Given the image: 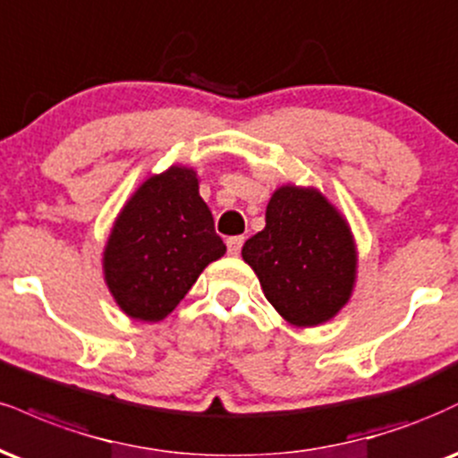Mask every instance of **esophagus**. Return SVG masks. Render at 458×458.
<instances>
[{
	"instance_id": "obj_1",
	"label": "esophagus",
	"mask_w": 458,
	"mask_h": 458,
	"mask_svg": "<svg viewBox=\"0 0 458 458\" xmlns=\"http://www.w3.org/2000/svg\"><path fill=\"white\" fill-rule=\"evenodd\" d=\"M225 243H228V253H230V256H239L241 247H243V243H245V236H230V239L225 241Z\"/></svg>"
}]
</instances>
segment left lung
<instances>
[{
    "instance_id": "left-lung-1",
    "label": "left lung",
    "mask_w": 458,
    "mask_h": 458,
    "mask_svg": "<svg viewBox=\"0 0 458 458\" xmlns=\"http://www.w3.org/2000/svg\"><path fill=\"white\" fill-rule=\"evenodd\" d=\"M267 301L292 327H319L348 305L358 251L348 219L316 187L282 185L267 225L241 251Z\"/></svg>"
}]
</instances>
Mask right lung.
<instances>
[{"label": "right lung", "instance_id": "obj_1", "mask_svg": "<svg viewBox=\"0 0 458 458\" xmlns=\"http://www.w3.org/2000/svg\"><path fill=\"white\" fill-rule=\"evenodd\" d=\"M224 253L196 170L174 164L125 200L104 245V282L125 316L159 322Z\"/></svg>", "mask_w": 458, "mask_h": 458}]
</instances>
